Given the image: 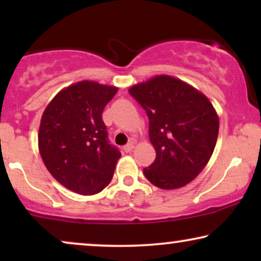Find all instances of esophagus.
I'll use <instances>...</instances> for the list:
<instances>
[{
  "instance_id": "34e87169",
  "label": "esophagus",
  "mask_w": 261,
  "mask_h": 261,
  "mask_svg": "<svg viewBox=\"0 0 261 261\" xmlns=\"http://www.w3.org/2000/svg\"><path fill=\"white\" fill-rule=\"evenodd\" d=\"M134 147H135V144H134V141H130L129 144H127L126 146H124V151H126L127 153H129V152L133 151Z\"/></svg>"
}]
</instances>
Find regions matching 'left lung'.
Returning <instances> with one entry per match:
<instances>
[{
	"mask_svg": "<svg viewBox=\"0 0 261 261\" xmlns=\"http://www.w3.org/2000/svg\"><path fill=\"white\" fill-rule=\"evenodd\" d=\"M149 119L155 160L144 169L153 185L183 188L204 169L215 148L220 121L209 98L179 78L158 74L129 88Z\"/></svg>",
	"mask_w": 261,
	"mask_h": 261,
	"instance_id": "8db88e82",
	"label": "left lung"
}]
</instances>
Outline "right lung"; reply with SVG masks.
<instances>
[{"mask_svg": "<svg viewBox=\"0 0 261 261\" xmlns=\"http://www.w3.org/2000/svg\"><path fill=\"white\" fill-rule=\"evenodd\" d=\"M117 92L113 85L81 81L64 88L42 113L39 152L57 181L80 195L101 192L121 153L108 142L102 112Z\"/></svg>", "mask_w": 261, "mask_h": 261, "instance_id": "right-lung-1", "label": "right lung"}]
</instances>
